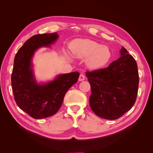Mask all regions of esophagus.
Segmentation results:
<instances>
[{"instance_id": "esophagus-1", "label": "esophagus", "mask_w": 153, "mask_h": 153, "mask_svg": "<svg viewBox=\"0 0 153 153\" xmlns=\"http://www.w3.org/2000/svg\"><path fill=\"white\" fill-rule=\"evenodd\" d=\"M85 80V76L83 75V74H80L79 78H78V80L79 81H83Z\"/></svg>"}]
</instances>
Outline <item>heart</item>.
Segmentation results:
<instances>
[{
    "label": "heart",
    "instance_id": "1",
    "mask_svg": "<svg viewBox=\"0 0 153 153\" xmlns=\"http://www.w3.org/2000/svg\"><path fill=\"white\" fill-rule=\"evenodd\" d=\"M72 52L78 58L87 59V66L92 69L103 68L112 56L108 47L90 39L77 41L73 46Z\"/></svg>",
    "mask_w": 153,
    "mask_h": 153
}]
</instances>
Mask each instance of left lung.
<instances>
[{
  "mask_svg": "<svg viewBox=\"0 0 153 153\" xmlns=\"http://www.w3.org/2000/svg\"><path fill=\"white\" fill-rule=\"evenodd\" d=\"M121 55L107 68L85 73L91 88L90 106L101 118H120L137 100L139 82L137 64L123 47Z\"/></svg>",
  "mask_w": 153,
  "mask_h": 153,
  "instance_id": "1",
  "label": "left lung"
}]
</instances>
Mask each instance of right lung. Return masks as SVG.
Masks as SVG:
<instances>
[{
  "label": "right lung",
  "instance_id": "obj_1",
  "mask_svg": "<svg viewBox=\"0 0 153 153\" xmlns=\"http://www.w3.org/2000/svg\"><path fill=\"white\" fill-rule=\"evenodd\" d=\"M58 37L57 32L32 36L18 50L14 59L11 74L14 98L19 108L34 119L56 114L66 92L76 83L80 75L78 72L60 75L45 85H39L34 80L30 62L34 52L41 47H50Z\"/></svg>",
  "mask_w": 153,
  "mask_h": 153
}]
</instances>
